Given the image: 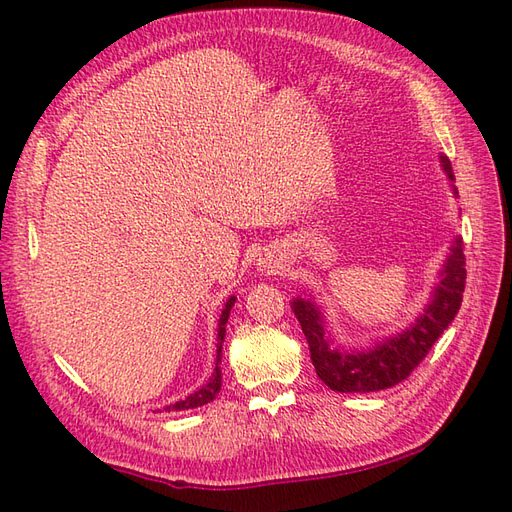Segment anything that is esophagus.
<instances>
[{"label":"esophagus","mask_w":512,"mask_h":512,"mask_svg":"<svg viewBox=\"0 0 512 512\" xmlns=\"http://www.w3.org/2000/svg\"><path fill=\"white\" fill-rule=\"evenodd\" d=\"M275 269H282L280 262L273 256H262L258 258V271H265V273H273Z\"/></svg>","instance_id":"obj_1"}]
</instances>
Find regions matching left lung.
Instances as JSON below:
<instances>
[{
  "instance_id": "obj_1",
  "label": "left lung",
  "mask_w": 512,
  "mask_h": 512,
  "mask_svg": "<svg viewBox=\"0 0 512 512\" xmlns=\"http://www.w3.org/2000/svg\"><path fill=\"white\" fill-rule=\"evenodd\" d=\"M440 166L457 198L453 166L440 153ZM466 288V256L461 237H453L438 273V284L431 288L429 301L418 316L391 335L376 337L369 346H342L329 331L324 309L314 297H294L290 307L297 316L318 378L337 393H374L406 380L421 363L438 337L455 320Z\"/></svg>"
}]
</instances>
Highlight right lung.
<instances>
[{"instance_id": "obj_1", "label": "right lung", "mask_w": 512, "mask_h": 512, "mask_svg": "<svg viewBox=\"0 0 512 512\" xmlns=\"http://www.w3.org/2000/svg\"><path fill=\"white\" fill-rule=\"evenodd\" d=\"M235 301H237L235 294H232V297L226 299L224 309H222V316H220V320H218V339H215V342H218V344H215V369H213L211 378L207 380V384L200 386V389L194 391L192 395H188L185 399L175 401V404L166 406V408H164L166 412H170V410H192V408H200V406H205V404H211V401H213L215 397H218V393H220V389H222V369H220V363H222V344H224V337H226V322H228L230 309H232V305H235Z\"/></svg>"}]
</instances>
